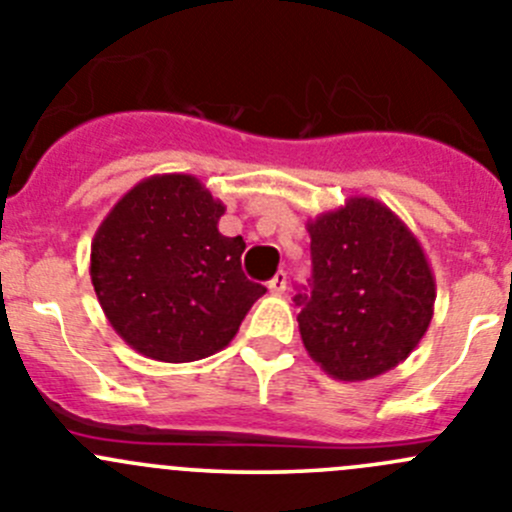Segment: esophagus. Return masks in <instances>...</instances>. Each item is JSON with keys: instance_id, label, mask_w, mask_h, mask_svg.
Masks as SVG:
<instances>
[{"instance_id": "34e87169", "label": "esophagus", "mask_w": 512, "mask_h": 512, "mask_svg": "<svg viewBox=\"0 0 512 512\" xmlns=\"http://www.w3.org/2000/svg\"><path fill=\"white\" fill-rule=\"evenodd\" d=\"M267 287H270V292L272 295H285V290H287V275L285 272H277L275 277H272L270 282H267Z\"/></svg>"}]
</instances>
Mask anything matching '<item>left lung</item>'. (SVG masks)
I'll use <instances>...</instances> for the list:
<instances>
[{
  "label": "left lung",
  "instance_id": "8db88e82",
  "mask_svg": "<svg viewBox=\"0 0 512 512\" xmlns=\"http://www.w3.org/2000/svg\"><path fill=\"white\" fill-rule=\"evenodd\" d=\"M312 280L297 295L307 355L330 377L372 380L428 332L435 277L423 245L380 200L350 197L307 220Z\"/></svg>",
  "mask_w": 512,
  "mask_h": 512
}]
</instances>
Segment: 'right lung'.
<instances>
[{
  "instance_id": "add662e5",
  "label": "right lung",
  "mask_w": 512,
  "mask_h": 512,
  "mask_svg": "<svg viewBox=\"0 0 512 512\" xmlns=\"http://www.w3.org/2000/svg\"><path fill=\"white\" fill-rule=\"evenodd\" d=\"M225 205L195 175H152L97 227L89 277L104 317L132 350L160 362L220 352L265 287L242 272L245 240L225 237Z\"/></svg>"
}]
</instances>
